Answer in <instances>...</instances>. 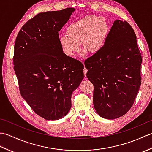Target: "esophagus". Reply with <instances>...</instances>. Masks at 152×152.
<instances>
[{"instance_id": "esophagus-1", "label": "esophagus", "mask_w": 152, "mask_h": 152, "mask_svg": "<svg viewBox=\"0 0 152 152\" xmlns=\"http://www.w3.org/2000/svg\"><path fill=\"white\" fill-rule=\"evenodd\" d=\"M87 72H88V70H87V69L86 67H84V69H83V74H84V76L86 77V73Z\"/></svg>"}]
</instances>
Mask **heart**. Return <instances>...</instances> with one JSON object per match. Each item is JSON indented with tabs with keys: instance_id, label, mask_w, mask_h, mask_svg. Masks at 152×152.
<instances>
[{
	"instance_id": "heart-1",
	"label": "heart",
	"mask_w": 152,
	"mask_h": 152,
	"mask_svg": "<svg viewBox=\"0 0 152 152\" xmlns=\"http://www.w3.org/2000/svg\"><path fill=\"white\" fill-rule=\"evenodd\" d=\"M110 31L108 21L102 16L88 15L72 23L67 34L59 38L61 46L68 56L73 57L83 49L91 54L100 52L104 47Z\"/></svg>"
}]
</instances>
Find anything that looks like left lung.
I'll use <instances>...</instances> for the list:
<instances>
[{"label":"left lung","mask_w":152,"mask_h":152,"mask_svg":"<svg viewBox=\"0 0 152 152\" xmlns=\"http://www.w3.org/2000/svg\"><path fill=\"white\" fill-rule=\"evenodd\" d=\"M142 61L133 28L126 21L115 20L103 49L84 62L101 117L114 119L129 110L141 85Z\"/></svg>","instance_id":"obj_1"}]
</instances>
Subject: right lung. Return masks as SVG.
<instances>
[{
	"label": "right lung",
	"mask_w": 152,
	"mask_h": 152,
	"mask_svg": "<svg viewBox=\"0 0 152 152\" xmlns=\"http://www.w3.org/2000/svg\"><path fill=\"white\" fill-rule=\"evenodd\" d=\"M75 10L46 12L29 19L19 31L14 65L21 95L33 111L47 120L63 118L71 96L83 78V65L67 56L59 32Z\"/></svg>",
	"instance_id": "add662e5"
}]
</instances>
